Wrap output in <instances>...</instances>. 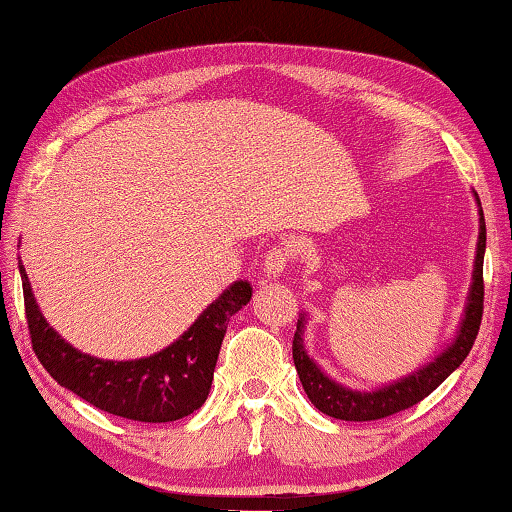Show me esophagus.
Masks as SVG:
<instances>
[{"label":"esophagus","instance_id":"obj_1","mask_svg":"<svg viewBox=\"0 0 512 512\" xmlns=\"http://www.w3.org/2000/svg\"><path fill=\"white\" fill-rule=\"evenodd\" d=\"M295 256H297V249L292 242H279V245H274L270 251H267V256L263 261L265 272L270 276L281 274L292 263V258Z\"/></svg>","mask_w":512,"mask_h":512}]
</instances>
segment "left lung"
I'll use <instances>...</instances> for the list:
<instances>
[{
    "mask_svg": "<svg viewBox=\"0 0 512 512\" xmlns=\"http://www.w3.org/2000/svg\"><path fill=\"white\" fill-rule=\"evenodd\" d=\"M479 201V199H476ZM481 206V201H479ZM481 231H479V247H476V261H474V279L472 290L467 297L465 320L460 324V331L456 335L454 345H449L445 354L429 363L422 370L413 372L406 379L395 381L392 385H385L381 390L374 392H356L349 388H342L340 383L331 381L320 367L308 358L304 351V340H301V326H304V317L297 320V331L292 338V360H295L299 381L304 385L311 404L322 410L324 415L335 417V420L345 422H372L383 420L406 410L410 406L420 404L424 397H429L438 385L447 379V376L456 370V367L467 358L469 349H472L476 335L481 329L483 317V254H485V220L481 211Z\"/></svg>",
    "mask_w": 512,
    "mask_h": 512,
    "instance_id": "8db88e82",
    "label": "left lung"
}]
</instances>
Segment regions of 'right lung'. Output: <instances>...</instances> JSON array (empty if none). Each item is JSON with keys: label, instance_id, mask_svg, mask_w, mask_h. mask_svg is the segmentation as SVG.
I'll return each instance as SVG.
<instances>
[{"label": "right lung", "instance_id": "1", "mask_svg": "<svg viewBox=\"0 0 512 512\" xmlns=\"http://www.w3.org/2000/svg\"><path fill=\"white\" fill-rule=\"evenodd\" d=\"M20 276L31 345L52 379L104 413L147 424L181 420L201 408L211 392L226 324L251 299L249 283L236 281L170 347L115 363L67 345L38 311L22 263Z\"/></svg>", "mask_w": 512, "mask_h": 512}]
</instances>
